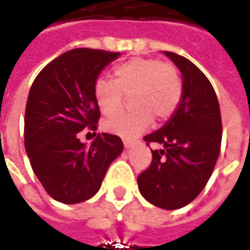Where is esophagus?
I'll use <instances>...</instances> for the list:
<instances>
[{
  "instance_id": "esophagus-1",
  "label": "esophagus",
  "mask_w": 250,
  "mask_h": 250,
  "mask_svg": "<svg viewBox=\"0 0 250 250\" xmlns=\"http://www.w3.org/2000/svg\"><path fill=\"white\" fill-rule=\"evenodd\" d=\"M123 143H125V150H130L131 147H132V143L128 141H123Z\"/></svg>"
}]
</instances>
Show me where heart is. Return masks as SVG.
Instances as JSON below:
<instances>
[{"label":"heart","instance_id":"1","mask_svg":"<svg viewBox=\"0 0 250 250\" xmlns=\"http://www.w3.org/2000/svg\"><path fill=\"white\" fill-rule=\"evenodd\" d=\"M115 82L99 77L93 85V96L104 115L116 114L123 104V95L131 96L135 108L104 122V130L134 139L151 125L152 118L162 122L170 118L182 98V82L177 68L157 59L134 57L115 66Z\"/></svg>","mask_w":250,"mask_h":250}]
</instances>
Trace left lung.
I'll return each mask as SVG.
<instances>
[{"label":"left lung","mask_w":250,"mask_h":250,"mask_svg":"<svg viewBox=\"0 0 250 250\" xmlns=\"http://www.w3.org/2000/svg\"><path fill=\"white\" fill-rule=\"evenodd\" d=\"M182 73V98L170 119L145 136L157 143L150 167L138 177L146 201L175 210L190 204L204 190L218 159L222 123L218 99L198 66L173 52H163Z\"/></svg>","instance_id":"left-lung-1"}]
</instances>
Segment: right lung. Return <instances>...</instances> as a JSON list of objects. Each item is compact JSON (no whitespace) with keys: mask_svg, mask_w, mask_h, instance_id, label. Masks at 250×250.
I'll list each match as a JSON object with an SVG mask.
<instances>
[{"mask_svg":"<svg viewBox=\"0 0 250 250\" xmlns=\"http://www.w3.org/2000/svg\"><path fill=\"white\" fill-rule=\"evenodd\" d=\"M116 52L77 48L62 53L37 75L25 109V150L52 198L66 205L92 198L109 165L123 151L119 136L98 134L91 145L79 132L96 130L100 109L93 85Z\"/></svg>","mask_w":250,"mask_h":250,"instance_id":"add662e5","label":"right lung"}]
</instances>
